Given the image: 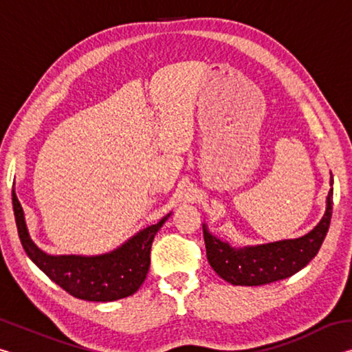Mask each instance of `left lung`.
Returning <instances> with one entry per match:
<instances>
[{"instance_id": "1", "label": "left lung", "mask_w": 352, "mask_h": 352, "mask_svg": "<svg viewBox=\"0 0 352 352\" xmlns=\"http://www.w3.org/2000/svg\"><path fill=\"white\" fill-rule=\"evenodd\" d=\"M332 184V175H331ZM332 217V188L323 219L306 236L256 247L233 248L204 225L206 258L220 278L234 285H264L295 275L317 256Z\"/></svg>"}]
</instances>
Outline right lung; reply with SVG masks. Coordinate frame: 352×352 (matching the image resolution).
<instances>
[{"label": "right lung", "instance_id": "obj_1", "mask_svg": "<svg viewBox=\"0 0 352 352\" xmlns=\"http://www.w3.org/2000/svg\"><path fill=\"white\" fill-rule=\"evenodd\" d=\"M12 205L21 245L34 264L69 295L87 301H115L133 295L141 287L151 265V247L157 231L169 214L158 223L140 231L115 252L99 256H51L29 237L25 212L12 190Z\"/></svg>", "mask_w": 352, "mask_h": 352}]
</instances>
